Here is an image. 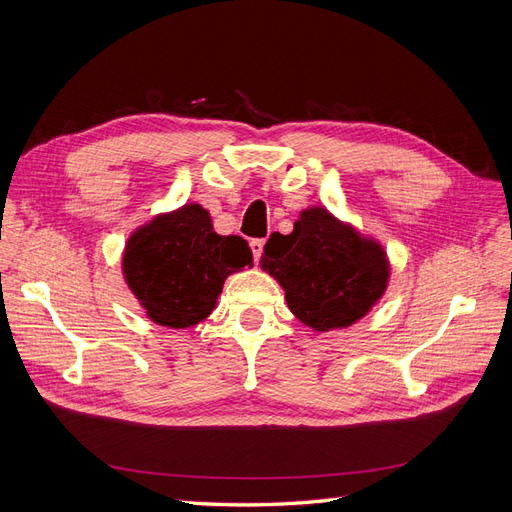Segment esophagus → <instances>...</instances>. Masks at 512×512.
I'll list each match as a JSON object with an SVG mask.
<instances>
[{"instance_id": "obj_1", "label": "esophagus", "mask_w": 512, "mask_h": 512, "mask_svg": "<svg viewBox=\"0 0 512 512\" xmlns=\"http://www.w3.org/2000/svg\"><path fill=\"white\" fill-rule=\"evenodd\" d=\"M250 247H252V256H254V260L258 262V260H260V256H262V247H265V241H262V239H252V241H250Z\"/></svg>"}]
</instances>
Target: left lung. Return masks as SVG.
<instances>
[{
  "instance_id": "left-lung-1",
  "label": "left lung",
  "mask_w": 512,
  "mask_h": 512,
  "mask_svg": "<svg viewBox=\"0 0 512 512\" xmlns=\"http://www.w3.org/2000/svg\"><path fill=\"white\" fill-rule=\"evenodd\" d=\"M260 267L286 290L290 312L320 333L361 320L391 275L382 245L324 207L301 211L290 235H271Z\"/></svg>"
}]
</instances>
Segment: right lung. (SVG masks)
<instances>
[{"mask_svg":"<svg viewBox=\"0 0 512 512\" xmlns=\"http://www.w3.org/2000/svg\"><path fill=\"white\" fill-rule=\"evenodd\" d=\"M121 265L147 318L188 329L213 312L230 273L252 267V250L237 235H218L209 211L190 203L136 228Z\"/></svg>","mask_w":512,"mask_h":512,"instance_id":"1","label":"right lung"}]
</instances>
